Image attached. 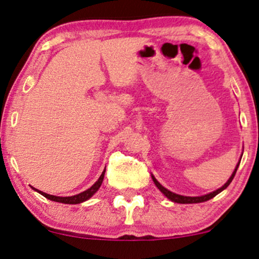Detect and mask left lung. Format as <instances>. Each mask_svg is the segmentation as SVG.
I'll return each mask as SVG.
<instances>
[{
  "mask_svg": "<svg viewBox=\"0 0 259 259\" xmlns=\"http://www.w3.org/2000/svg\"><path fill=\"white\" fill-rule=\"evenodd\" d=\"M239 162H240V161H239ZM239 162H238V164H237L235 171H233V173L231 175V177H230V178H229L228 182H226V183L224 184V185H223V186L221 187V189H218V190L213 191V192H211V193H208V194H205V196H200V197H186V196H180V194L173 193V192H171V191H168L167 189H165V187L162 186L161 184L159 183L158 180L155 179L153 176H152V179H153L155 186H157L158 189L161 191L162 194L167 197L169 200L175 201V203H179V204H196V203H203V201H206V200L212 199V198L217 196L218 193H221L223 190H225L226 187H228V186L230 185V183L232 182L233 177H235V175H236L237 168H238V166H239Z\"/></svg>",
  "mask_w": 259,
  "mask_h": 259,
  "instance_id": "obj_1",
  "label": "left lung"
}]
</instances>
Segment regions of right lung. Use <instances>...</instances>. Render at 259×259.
<instances>
[{
    "label": "right lung",
    "mask_w": 259,
    "mask_h": 259,
    "mask_svg": "<svg viewBox=\"0 0 259 259\" xmlns=\"http://www.w3.org/2000/svg\"><path fill=\"white\" fill-rule=\"evenodd\" d=\"M105 171H106V169H104V172L101 173L100 178L98 179V182L95 183L93 186L90 187V189L86 190V191H83V192H81L79 194H75V196H72V197H56V196H52V194H47V193L42 192V191H38L36 189H34L33 186H31V187H33L35 191H37L38 193L42 194V196L46 197L49 200L58 201V203H63V204H80V203H82V201H86L87 199H90V198L93 196V194L97 192L99 189H100V186H101V184H102V180H104V177H105Z\"/></svg>",
    "instance_id": "right-lung-1"
}]
</instances>
